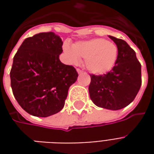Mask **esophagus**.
<instances>
[{
  "mask_svg": "<svg viewBox=\"0 0 154 154\" xmlns=\"http://www.w3.org/2000/svg\"><path fill=\"white\" fill-rule=\"evenodd\" d=\"M77 73H78V74H81V73H82V72H83L81 70V69H79V68H77Z\"/></svg>",
  "mask_w": 154,
  "mask_h": 154,
  "instance_id": "obj_1",
  "label": "esophagus"
}]
</instances>
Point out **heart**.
<instances>
[{"label":"heart","mask_w":154,"mask_h":154,"mask_svg":"<svg viewBox=\"0 0 154 154\" xmlns=\"http://www.w3.org/2000/svg\"><path fill=\"white\" fill-rule=\"evenodd\" d=\"M63 52L70 63L77 64L81 58L85 59L87 70L97 75L106 73L111 70L118 56L116 44L105 38L77 42L72 48L65 44Z\"/></svg>","instance_id":"b5f03b06"}]
</instances>
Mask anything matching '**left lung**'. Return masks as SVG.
Wrapping results in <instances>:
<instances>
[{
	"instance_id": "left-lung-1",
	"label": "left lung",
	"mask_w": 154,
	"mask_h": 154,
	"mask_svg": "<svg viewBox=\"0 0 154 154\" xmlns=\"http://www.w3.org/2000/svg\"><path fill=\"white\" fill-rule=\"evenodd\" d=\"M118 48L116 65L104 75L91 74L89 94L98 107L117 110L125 108L134 100L141 80V64L135 52L125 41L109 35Z\"/></svg>"
}]
</instances>
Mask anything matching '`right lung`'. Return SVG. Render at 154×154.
I'll return each instance as SVG.
<instances>
[{
  "label": "right lung",
  "mask_w": 154,
  "mask_h": 154,
  "mask_svg": "<svg viewBox=\"0 0 154 154\" xmlns=\"http://www.w3.org/2000/svg\"><path fill=\"white\" fill-rule=\"evenodd\" d=\"M63 41L54 32L25 38L13 58L10 73L15 100L22 109L37 117H48L64 106L71 85L78 74L61 63Z\"/></svg>",
  "instance_id": "right-lung-1"
}]
</instances>
